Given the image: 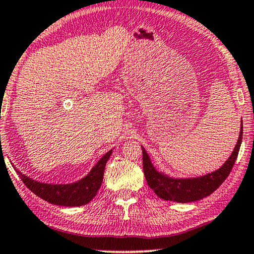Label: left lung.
I'll return each instance as SVG.
<instances>
[{
  "instance_id": "obj_1",
  "label": "left lung",
  "mask_w": 254,
  "mask_h": 254,
  "mask_svg": "<svg viewBox=\"0 0 254 254\" xmlns=\"http://www.w3.org/2000/svg\"><path fill=\"white\" fill-rule=\"evenodd\" d=\"M243 138V123L241 125L238 141L236 144L233 152L230 155L223 166L219 170L205 174L203 177L188 178V179H174L168 175L160 173L155 170L151 159L141 146L143 150V170L147 185L157 194L159 197L165 201H173L178 203H188V202L198 201L212 194L226 178L229 177L236 159L238 157Z\"/></svg>"
}]
</instances>
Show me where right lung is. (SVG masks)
<instances>
[{
	"label": "right lung",
	"instance_id": "right-lung-1",
	"mask_svg": "<svg viewBox=\"0 0 254 254\" xmlns=\"http://www.w3.org/2000/svg\"><path fill=\"white\" fill-rule=\"evenodd\" d=\"M113 150L107 152L99 162L92 168V171L81 180L68 185H51L32 180L31 178L17 171L21 180L33 194L49 203L63 205V207H80L89 203L95 197L102 185L104 168L108 159L110 158Z\"/></svg>",
	"mask_w": 254,
	"mask_h": 254
}]
</instances>
